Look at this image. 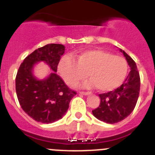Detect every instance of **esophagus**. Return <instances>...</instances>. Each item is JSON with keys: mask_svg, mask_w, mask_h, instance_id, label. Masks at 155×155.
<instances>
[{"mask_svg": "<svg viewBox=\"0 0 155 155\" xmlns=\"http://www.w3.org/2000/svg\"><path fill=\"white\" fill-rule=\"evenodd\" d=\"M81 94H84V95H88V94H91V92L89 91H80Z\"/></svg>", "mask_w": 155, "mask_h": 155, "instance_id": "obj_1", "label": "esophagus"}]
</instances>
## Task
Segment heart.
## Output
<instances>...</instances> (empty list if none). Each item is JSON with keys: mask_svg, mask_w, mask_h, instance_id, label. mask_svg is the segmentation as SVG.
<instances>
[{"mask_svg": "<svg viewBox=\"0 0 155 155\" xmlns=\"http://www.w3.org/2000/svg\"><path fill=\"white\" fill-rule=\"evenodd\" d=\"M58 71L69 85L83 80L88 74L85 87H97L99 91H110L123 83L128 71L125 59L102 50H88L77 56V62L65 56L59 63Z\"/></svg>", "mask_w": 155, "mask_h": 155, "instance_id": "1", "label": "heart"}]
</instances>
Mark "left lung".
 I'll return each instance as SVG.
<instances>
[{"mask_svg": "<svg viewBox=\"0 0 155 155\" xmlns=\"http://www.w3.org/2000/svg\"><path fill=\"white\" fill-rule=\"evenodd\" d=\"M127 59L130 71L124 84L114 91L98 94L100 105L92 110L98 120L107 124H116L126 119L136 106L140 93V79L136 63L124 50H120Z\"/></svg>", "mask_w": 155, "mask_h": 155, "instance_id": "1", "label": "left lung"}]
</instances>
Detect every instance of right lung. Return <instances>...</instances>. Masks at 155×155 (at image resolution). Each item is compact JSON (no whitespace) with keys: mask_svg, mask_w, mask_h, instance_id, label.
<instances>
[{"mask_svg":"<svg viewBox=\"0 0 155 155\" xmlns=\"http://www.w3.org/2000/svg\"><path fill=\"white\" fill-rule=\"evenodd\" d=\"M64 51V45L47 44L25 57L18 68L15 89L19 104L25 113L37 122L52 124L61 120L77 94L56 74ZM40 61L47 63L53 71L43 80L37 79L32 74L35 64Z\"/></svg>","mask_w":155,"mask_h":155,"instance_id":"obj_1","label":"right lung"}]
</instances>
